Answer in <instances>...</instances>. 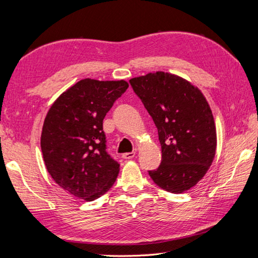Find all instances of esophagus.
I'll use <instances>...</instances> for the list:
<instances>
[{
  "mask_svg": "<svg viewBox=\"0 0 258 258\" xmlns=\"http://www.w3.org/2000/svg\"><path fill=\"white\" fill-rule=\"evenodd\" d=\"M136 156V152H125V154H122V158L123 159H133Z\"/></svg>",
  "mask_w": 258,
  "mask_h": 258,
  "instance_id": "esophagus-1",
  "label": "esophagus"
}]
</instances>
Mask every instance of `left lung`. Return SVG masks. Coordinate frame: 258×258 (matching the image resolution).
<instances>
[{"label":"left lung","mask_w":258,"mask_h":258,"mask_svg":"<svg viewBox=\"0 0 258 258\" xmlns=\"http://www.w3.org/2000/svg\"><path fill=\"white\" fill-rule=\"evenodd\" d=\"M129 82L158 129L161 164L149 176L169 192L189 190L206 175L216 154V127L206 98L190 82L168 72Z\"/></svg>","instance_id":"8db88e82"}]
</instances>
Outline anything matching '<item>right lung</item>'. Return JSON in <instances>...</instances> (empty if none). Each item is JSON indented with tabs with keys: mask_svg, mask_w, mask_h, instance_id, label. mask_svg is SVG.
<instances>
[{
	"mask_svg": "<svg viewBox=\"0 0 258 258\" xmlns=\"http://www.w3.org/2000/svg\"><path fill=\"white\" fill-rule=\"evenodd\" d=\"M129 87L124 80L83 79L49 109L41 134L46 169L72 196L92 202L112 187L119 164L107 152L102 122Z\"/></svg>",
	"mask_w": 258,
	"mask_h": 258,
	"instance_id": "right-lung-1",
	"label": "right lung"
}]
</instances>
